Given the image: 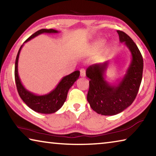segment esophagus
Segmentation results:
<instances>
[{
    "instance_id": "1",
    "label": "esophagus",
    "mask_w": 156,
    "mask_h": 156,
    "mask_svg": "<svg viewBox=\"0 0 156 156\" xmlns=\"http://www.w3.org/2000/svg\"><path fill=\"white\" fill-rule=\"evenodd\" d=\"M80 72V76H81V77H85V76H86L85 69H81Z\"/></svg>"
}]
</instances>
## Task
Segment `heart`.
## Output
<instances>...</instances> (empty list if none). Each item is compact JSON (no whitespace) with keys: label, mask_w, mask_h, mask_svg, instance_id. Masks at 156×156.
Returning a JSON list of instances; mask_svg holds the SVG:
<instances>
[{"label":"heart","mask_w":156,"mask_h":156,"mask_svg":"<svg viewBox=\"0 0 156 156\" xmlns=\"http://www.w3.org/2000/svg\"><path fill=\"white\" fill-rule=\"evenodd\" d=\"M104 43H105L104 40H99V41H96V43H95V44H94V47H93L94 51H98V50L100 49L102 47V45L104 44ZM109 48L110 47L109 46H107L106 47H105L103 50L104 53H107L108 51H109Z\"/></svg>","instance_id":"heart-1"}]
</instances>
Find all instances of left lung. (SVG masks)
<instances>
[{
    "label": "left lung",
    "instance_id": "left-lung-1",
    "mask_svg": "<svg viewBox=\"0 0 156 156\" xmlns=\"http://www.w3.org/2000/svg\"><path fill=\"white\" fill-rule=\"evenodd\" d=\"M120 43H124L131 54V61L125 75L117 85H111L104 76L109 62L90 65L86 76L90 79L87 101L97 113L113 115L121 113L133 103L140 86L143 58L138 47L127 34L118 30Z\"/></svg>",
    "mask_w": 156,
    "mask_h": 156
}]
</instances>
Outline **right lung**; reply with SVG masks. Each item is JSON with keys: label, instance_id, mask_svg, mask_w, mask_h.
<instances>
[{"label": "right lung", "instance_id": "add662e5", "mask_svg": "<svg viewBox=\"0 0 156 156\" xmlns=\"http://www.w3.org/2000/svg\"><path fill=\"white\" fill-rule=\"evenodd\" d=\"M43 33L56 34L58 33V31L53 30V29H49V30L42 29V30L37 31L30 37H29L27 40L24 42V43H27L31 39L34 38V37ZM23 46V44L20 46L19 50H18L15 62V81L16 84L18 94H19L21 99L23 100V102L29 107L34 110V112L41 113H46V114L56 112L64 104L66 99H67L69 89L71 88V87L73 85V83L79 78L80 72L79 71H75L73 73H70L69 75L63 77L62 80L60 81V83L58 84L56 87L51 92H49V94L38 96V95L31 93V92L28 91L27 89H26L24 87V86L21 83L20 79L19 78V76H18V58H19L20 50L22 49Z\"/></svg>", "mask_w": 156, "mask_h": 156}]
</instances>
